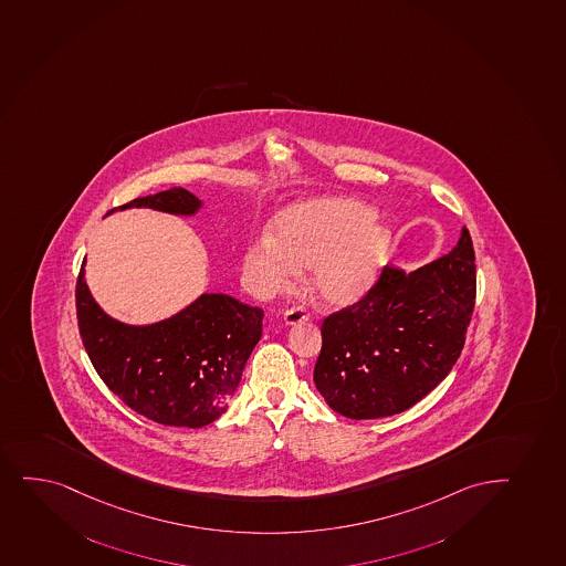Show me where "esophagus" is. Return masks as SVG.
<instances>
[{"mask_svg":"<svg viewBox=\"0 0 566 566\" xmlns=\"http://www.w3.org/2000/svg\"><path fill=\"white\" fill-rule=\"evenodd\" d=\"M308 318H311V314H308L305 306H292V308L284 312V322L287 325L301 324V322H306Z\"/></svg>","mask_w":566,"mask_h":566,"instance_id":"34e87169","label":"esophagus"}]
</instances>
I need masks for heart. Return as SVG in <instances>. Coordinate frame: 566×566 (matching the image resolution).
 Segmentation results:
<instances>
[{"label":"heart","instance_id":"b5f03b06","mask_svg":"<svg viewBox=\"0 0 566 566\" xmlns=\"http://www.w3.org/2000/svg\"><path fill=\"white\" fill-rule=\"evenodd\" d=\"M388 242L367 205L316 199L280 214L274 237L248 244L244 273L258 290L274 293L292 286L297 269H312V292L331 305H348L369 290Z\"/></svg>","mask_w":566,"mask_h":566}]
</instances>
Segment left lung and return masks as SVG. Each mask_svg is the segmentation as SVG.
Segmentation results:
<instances>
[{
  "label": "left lung",
  "mask_w": 566,
  "mask_h": 566,
  "mask_svg": "<svg viewBox=\"0 0 566 566\" xmlns=\"http://www.w3.org/2000/svg\"><path fill=\"white\" fill-rule=\"evenodd\" d=\"M474 261L464 228L450 254L410 274L381 269L357 303L324 319L314 384L335 412L394 416L444 380L474 311Z\"/></svg>",
  "instance_id": "1"
}]
</instances>
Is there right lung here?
<instances>
[{
  "label": "right lung",
  "mask_w": 566,
  "mask_h": 566,
  "mask_svg": "<svg viewBox=\"0 0 566 566\" xmlns=\"http://www.w3.org/2000/svg\"><path fill=\"white\" fill-rule=\"evenodd\" d=\"M129 207L193 214L201 201L185 188H169L116 209ZM75 305L84 349L105 386L156 423L193 429L209 426L226 412L260 340L263 319L258 306L223 293H205L159 324L124 325L108 318L90 295L84 261Z\"/></svg>",
  "instance_id": "add662e5"
}]
</instances>
